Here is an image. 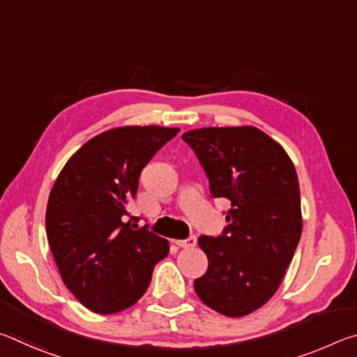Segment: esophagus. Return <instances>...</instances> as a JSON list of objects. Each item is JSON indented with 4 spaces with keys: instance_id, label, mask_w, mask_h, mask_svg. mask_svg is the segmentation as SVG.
Segmentation results:
<instances>
[{
    "instance_id": "1",
    "label": "esophagus",
    "mask_w": 357,
    "mask_h": 357,
    "mask_svg": "<svg viewBox=\"0 0 357 357\" xmlns=\"http://www.w3.org/2000/svg\"><path fill=\"white\" fill-rule=\"evenodd\" d=\"M176 243V245L183 247V249H190V247H195L197 244V238L195 236H190L187 239H179V241H174Z\"/></svg>"
}]
</instances>
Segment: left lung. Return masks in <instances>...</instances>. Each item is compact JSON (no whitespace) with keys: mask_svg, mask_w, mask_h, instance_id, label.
Wrapping results in <instances>:
<instances>
[{"mask_svg":"<svg viewBox=\"0 0 357 357\" xmlns=\"http://www.w3.org/2000/svg\"><path fill=\"white\" fill-rule=\"evenodd\" d=\"M209 178L211 195L227 198L222 236H202L208 271L193 283L211 309L241 318L279 289L302 233L296 168L279 143L253 126L183 134Z\"/></svg>","mask_w":357,"mask_h":357,"instance_id":"obj_1","label":"left lung"}]
</instances>
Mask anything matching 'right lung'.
<instances>
[{
    "mask_svg": "<svg viewBox=\"0 0 357 357\" xmlns=\"http://www.w3.org/2000/svg\"><path fill=\"white\" fill-rule=\"evenodd\" d=\"M178 132L160 126L105 130L59 172L47 203V238L64 285L88 310L112 315L129 309L168 255L167 239L132 229L124 215L144 165Z\"/></svg>",
    "mask_w": 357,
    "mask_h": 357,
    "instance_id": "obj_1",
    "label": "right lung"
}]
</instances>
